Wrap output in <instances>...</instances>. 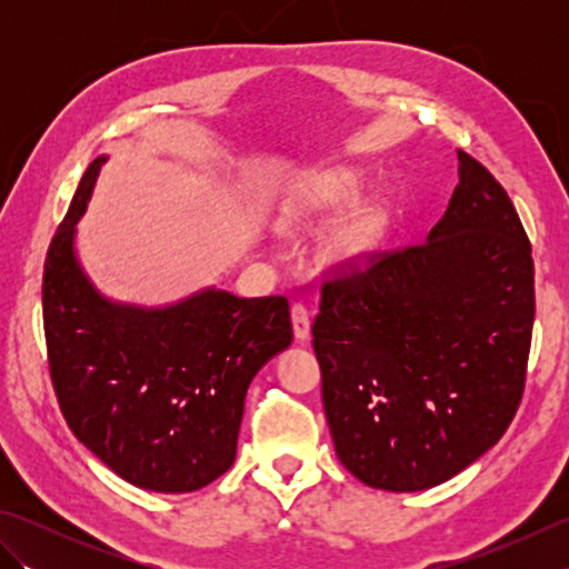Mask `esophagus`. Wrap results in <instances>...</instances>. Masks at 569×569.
Masks as SVG:
<instances>
[{
  "mask_svg": "<svg viewBox=\"0 0 569 569\" xmlns=\"http://www.w3.org/2000/svg\"><path fill=\"white\" fill-rule=\"evenodd\" d=\"M291 318H293V332L298 340H308L310 335V310L303 300H296L291 306Z\"/></svg>",
  "mask_w": 569,
  "mask_h": 569,
  "instance_id": "obj_1",
  "label": "esophagus"
}]
</instances>
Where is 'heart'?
Returning a JSON list of instances; mask_svg holds the SVG:
<instances>
[{"label":"heart","instance_id":"obj_1","mask_svg":"<svg viewBox=\"0 0 569 569\" xmlns=\"http://www.w3.org/2000/svg\"><path fill=\"white\" fill-rule=\"evenodd\" d=\"M357 190H359L357 178L347 171H337V173L316 178L296 198L291 208V220L308 222L310 217L316 214L340 210L342 204H347L357 196ZM377 229H379L377 217L359 214L335 234L330 249L337 259H357L371 249L373 239H377Z\"/></svg>","mask_w":569,"mask_h":569}]
</instances>
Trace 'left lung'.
<instances>
[{"instance_id":"1","label":"left lung","mask_w":569,"mask_h":569,"mask_svg":"<svg viewBox=\"0 0 569 569\" xmlns=\"http://www.w3.org/2000/svg\"><path fill=\"white\" fill-rule=\"evenodd\" d=\"M459 186L420 244L322 271L312 349L340 462L367 487L452 479L511 426L526 389L536 286L509 192L457 149Z\"/></svg>"}]
</instances>
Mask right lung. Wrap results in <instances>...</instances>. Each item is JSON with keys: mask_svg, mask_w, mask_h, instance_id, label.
<instances>
[{"mask_svg": "<svg viewBox=\"0 0 569 569\" xmlns=\"http://www.w3.org/2000/svg\"><path fill=\"white\" fill-rule=\"evenodd\" d=\"M102 163L84 171L48 244V371L68 428L114 475L149 491H196L232 467L253 373L293 340L288 298L210 288L163 310L104 300L72 253Z\"/></svg>", "mask_w": 569, "mask_h": 569, "instance_id": "add662e5", "label": "right lung"}]
</instances>
